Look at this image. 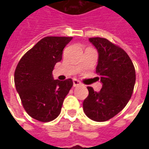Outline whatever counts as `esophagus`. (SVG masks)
Returning <instances> with one entry per match:
<instances>
[{
	"label": "esophagus",
	"mask_w": 149,
	"mask_h": 149,
	"mask_svg": "<svg viewBox=\"0 0 149 149\" xmlns=\"http://www.w3.org/2000/svg\"><path fill=\"white\" fill-rule=\"evenodd\" d=\"M72 82H73V86H74V87H77V86L81 85V82L78 81V80H77V79H73Z\"/></svg>",
	"instance_id": "34e87169"
}]
</instances>
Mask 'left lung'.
Here are the masks:
<instances>
[{
  "mask_svg": "<svg viewBox=\"0 0 149 149\" xmlns=\"http://www.w3.org/2000/svg\"><path fill=\"white\" fill-rule=\"evenodd\" d=\"M88 40L98 52L96 72L102 88L100 92L87 88L88 96L83 102V110L93 120L106 121L118 114L130 100L136 72L131 59L121 48L105 38L93 37Z\"/></svg>",
  "mask_w": 149,
  "mask_h": 149,
  "instance_id": "1",
  "label": "left lung"
}]
</instances>
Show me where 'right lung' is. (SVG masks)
I'll use <instances>...</instances> for the list:
<instances>
[{"instance_id": "right-lung-1", "label": "right lung", "mask_w": 149, "mask_h": 149, "mask_svg": "<svg viewBox=\"0 0 149 149\" xmlns=\"http://www.w3.org/2000/svg\"><path fill=\"white\" fill-rule=\"evenodd\" d=\"M72 37H46L20 60L14 73L17 92L31 117L49 122L61 113L63 101L72 86V79L54 80V66Z\"/></svg>"}]
</instances>
